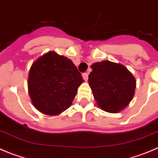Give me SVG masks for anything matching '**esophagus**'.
Listing matches in <instances>:
<instances>
[{"label": "esophagus", "instance_id": "1", "mask_svg": "<svg viewBox=\"0 0 158 158\" xmlns=\"http://www.w3.org/2000/svg\"><path fill=\"white\" fill-rule=\"evenodd\" d=\"M82 77L84 79L85 81H86L88 79V73L87 72H85V73L82 74Z\"/></svg>", "mask_w": 158, "mask_h": 158}]
</instances>
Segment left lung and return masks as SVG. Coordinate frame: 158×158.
Here are the masks:
<instances>
[{"label":"left lung","mask_w":158,"mask_h":158,"mask_svg":"<svg viewBox=\"0 0 158 158\" xmlns=\"http://www.w3.org/2000/svg\"><path fill=\"white\" fill-rule=\"evenodd\" d=\"M92 72L88 76L97 105L107 113L123 111L134 98L135 78L120 64L103 60L90 66Z\"/></svg>","instance_id":"1"}]
</instances>
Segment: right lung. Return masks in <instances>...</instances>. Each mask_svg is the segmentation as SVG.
Here are the masks:
<instances>
[{
	"label": "right lung",
	"mask_w": 158,
	"mask_h": 158,
	"mask_svg": "<svg viewBox=\"0 0 158 158\" xmlns=\"http://www.w3.org/2000/svg\"><path fill=\"white\" fill-rule=\"evenodd\" d=\"M84 80L73 62L49 51L30 69L28 93L33 106L45 115H60L72 106L78 87Z\"/></svg>",
	"instance_id": "1"
}]
</instances>
